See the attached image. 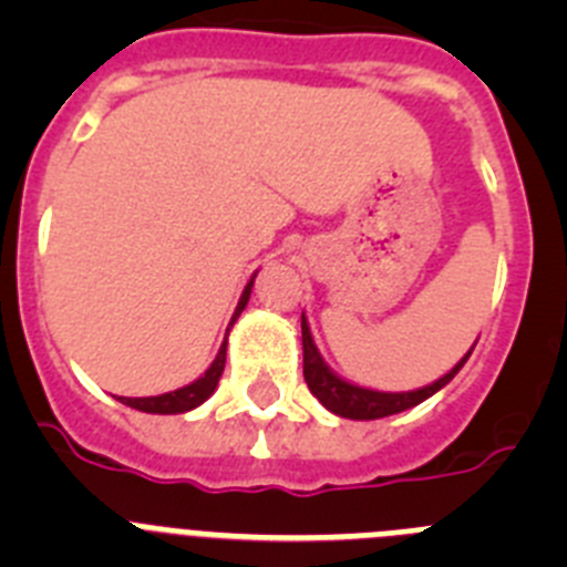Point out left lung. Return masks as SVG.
I'll list each match as a JSON object with an SVG mask.
<instances>
[{"label":"left lung","instance_id":"left-lung-1","mask_svg":"<svg viewBox=\"0 0 567 567\" xmlns=\"http://www.w3.org/2000/svg\"><path fill=\"white\" fill-rule=\"evenodd\" d=\"M300 332H303V378H307L309 392H312L320 403L327 405L329 412L349 420H380L423 403V400L432 398L434 392H440V389L463 369V363L471 358V352H474V349H471V352L454 365L452 372L443 374L440 380H434L432 385H423L417 392H374V389H363V385H354L349 383V380L338 378V374L323 363L303 315H300Z\"/></svg>","mask_w":567,"mask_h":567}]
</instances>
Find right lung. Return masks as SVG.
<instances>
[{
  "mask_svg": "<svg viewBox=\"0 0 567 567\" xmlns=\"http://www.w3.org/2000/svg\"><path fill=\"white\" fill-rule=\"evenodd\" d=\"M252 284H255V278L249 280L247 287H244V295H240L238 307H235V315H233V320H229V327H233L235 320H238V315L244 312V307H247L249 292H252ZM224 363H227V340L221 343V349H218V354H215L213 365H209L207 372H204L198 380H193L189 385H184V389L158 394V398H118V400H122L124 405H130V409H138V412H147V414H184V412H189V409H198V405H202L204 400L215 392V385H218V380H221Z\"/></svg>",
  "mask_w": 567,
  "mask_h": 567,
  "instance_id": "right-lung-1",
  "label": "right lung"
}]
</instances>
